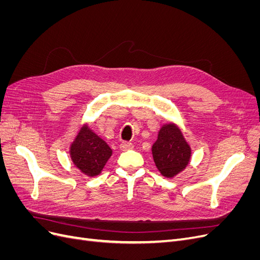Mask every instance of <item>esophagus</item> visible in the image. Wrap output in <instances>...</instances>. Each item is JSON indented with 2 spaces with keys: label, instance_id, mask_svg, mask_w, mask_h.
Instances as JSON below:
<instances>
[{
  "label": "esophagus",
  "instance_id": "34e87169",
  "mask_svg": "<svg viewBox=\"0 0 260 260\" xmlns=\"http://www.w3.org/2000/svg\"><path fill=\"white\" fill-rule=\"evenodd\" d=\"M120 148H121V151H128V149L133 148V144L129 143V142H122L120 144Z\"/></svg>",
  "mask_w": 260,
  "mask_h": 260
}]
</instances>
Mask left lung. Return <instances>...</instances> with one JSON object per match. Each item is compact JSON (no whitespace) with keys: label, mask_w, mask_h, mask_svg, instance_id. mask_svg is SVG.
Returning a JSON list of instances; mask_svg holds the SVG:
<instances>
[{"label":"left lung","mask_w":260,"mask_h":260,"mask_svg":"<svg viewBox=\"0 0 260 260\" xmlns=\"http://www.w3.org/2000/svg\"><path fill=\"white\" fill-rule=\"evenodd\" d=\"M152 154L160 175L174 178L188 166L192 148L179 125L169 121L158 130L157 140L152 146Z\"/></svg>","instance_id":"obj_1"}]
</instances>
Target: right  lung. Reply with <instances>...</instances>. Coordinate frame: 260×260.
Instances as JSON below:
<instances>
[{"label":"right lung","mask_w":260,"mask_h":260,"mask_svg":"<svg viewBox=\"0 0 260 260\" xmlns=\"http://www.w3.org/2000/svg\"><path fill=\"white\" fill-rule=\"evenodd\" d=\"M113 154L112 148L83 123L69 146V156L75 167L88 177L99 176Z\"/></svg>","instance_id":"add662e5"}]
</instances>
